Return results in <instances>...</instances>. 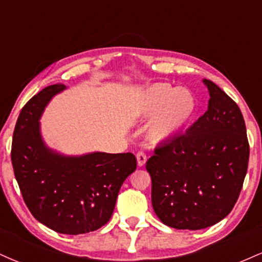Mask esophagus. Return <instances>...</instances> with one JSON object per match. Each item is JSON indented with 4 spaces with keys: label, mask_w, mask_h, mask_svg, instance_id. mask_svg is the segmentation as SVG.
<instances>
[{
    "label": "esophagus",
    "mask_w": 262,
    "mask_h": 262,
    "mask_svg": "<svg viewBox=\"0 0 262 262\" xmlns=\"http://www.w3.org/2000/svg\"><path fill=\"white\" fill-rule=\"evenodd\" d=\"M146 160H148V156L144 151H139L137 154V161H138V166H144L145 165Z\"/></svg>",
    "instance_id": "34e87169"
}]
</instances>
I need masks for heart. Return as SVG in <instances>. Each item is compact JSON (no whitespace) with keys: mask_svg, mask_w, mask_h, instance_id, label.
Instances as JSON below:
<instances>
[{"mask_svg":"<svg viewBox=\"0 0 262 262\" xmlns=\"http://www.w3.org/2000/svg\"><path fill=\"white\" fill-rule=\"evenodd\" d=\"M196 112V98L187 89H173L169 83H156L140 93L134 104L139 119L151 118L148 135L152 141H162L187 127Z\"/></svg>","mask_w":262,"mask_h":262,"instance_id":"obj_1","label":"heart"}]
</instances>
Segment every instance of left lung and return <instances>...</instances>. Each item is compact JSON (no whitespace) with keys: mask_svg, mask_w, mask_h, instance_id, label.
I'll list each match as a JSON object with an SVG mask.
<instances>
[{"mask_svg":"<svg viewBox=\"0 0 262 262\" xmlns=\"http://www.w3.org/2000/svg\"><path fill=\"white\" fill-rule=\"evenodd\" d=\"M203 82L210 96L207 112L186 133L156 146L146 161L152 208L175 229H204L227 217L248 171L242 111L214 82Z\"/></svg>","mask_w":262,"mask_h":262,"instance_id":"1","label":"left lung"}]
</instances>
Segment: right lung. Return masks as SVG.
Instances as JSON below:
<instances>
[{
  "label": "right lung",
  "mask_w": 262,
  "mask_h": 262,
  "mask_svg": "<svg viewBox=\"0 0 262 262\" xmlns=\"http://www.w3.org/2000/svg\"><path fill=\"white\" fill-rule=\"evenodd\" d=\"M61 83L41 90L26 103L13 132L11 160L23 200L33 217L69 235L100 229L112 217L118 192L137 169L132 152L65 156L48 149L39 118Z\"/></svg>",
  "instance_id": "obj_1"
}]
</instances>
